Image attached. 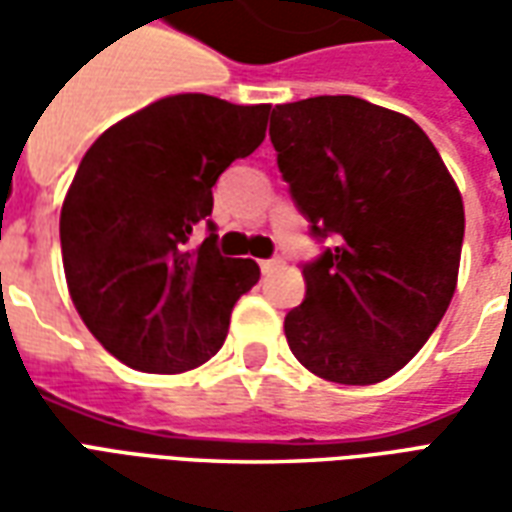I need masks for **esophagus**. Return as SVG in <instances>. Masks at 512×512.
Wrapping results in <instances>:
<instances>
[{
	"label": "esophagus",
	"mask_w": 512,
	"mask_h": 512,
	"mask_svg": "<svg viewBox=\"0 0 512 512\" xmlns=\"http://www.w3.org/2000/svg\"><path fill=\"white\" fill-rule=\"evenodd\" d=\"M282 266H285V263H282L279 257H274V260H260V271H263V274H274V271H279Z\"/></svg>",
	"instance_id": "1"
}]
</instances>
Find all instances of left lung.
<instances>
[{
	"mask_svg": "<svg viewBox=\"0 0 512 512\" xmlns=\"http://www.w3.org/2000/svg\"><path fill=\"white\" fill-rule=\"evenodd\" d=\"M282 178L315 238L307 296L285 315L293 356L334 384L395 376L428 343L458 285L463 200L411 117L354 95L271 112Z\"/></svg>",
	"mask_w": 512,
	"mask_h": 512,
	"instance_id": "8db88e82",
	"label": "left lung"
}]
</instances>
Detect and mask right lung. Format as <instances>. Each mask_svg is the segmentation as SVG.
<instances>
[{"mask_svg":"<svg viewBox=\"0 0 512 512\" xmlns=\"http://www.w3.org/2000/svg\"><path fill=\"white\" fill-rule=\"evenodd\" d=\"M271 104L167 95L106 128L60 213L73 307L98 343L142 373H186L222 348L235 301L260 279L224 257L216 233L186 250L213 211V186L266 139Z\"/></svg>","mask_w":512,"mask_h":512,"instance_id":"add662e5","label":"right lung"}]
</instances>
